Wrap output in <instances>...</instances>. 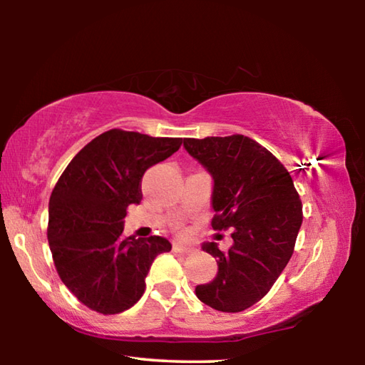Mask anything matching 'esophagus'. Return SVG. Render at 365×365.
<instances>
[{"mask_svg": "<svg viewBox=\"0 0 365 365\" xmlns=\"http://www.w3.org/2000/svg\"><path fill=\"white\" fill-rule=\"evenodd\" d=\"M172 250H174V252H178V255H188V252L191 251L190 248H187V246H183L180 243H174Z\"/></svg>", "mask_w": 365, "mask_h": 365, "instance_id": "esophagus-1", "label": "esophagus"}]
</instances>
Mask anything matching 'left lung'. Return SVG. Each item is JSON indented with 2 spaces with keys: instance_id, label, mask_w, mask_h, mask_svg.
I'll return each mask as SVG.
<instances>
[{
  "instance_id": "1",
  "label": "left lung",
  "mask_w": 365,
  "mask_h": 365,
  "mask_svg": "<svg viewBox=\"0 0 365 365\" xmlns=\"http://www.w3.org/2000/svg\"><path fill=\"white\" fill-rule=\"evenodd\" d=\"M183 146L214 178V230H232L233 245L220 251L212 282L196 287L205 304L242 312L270 292L294 251L302 205L293 178L279 159L245 135L185 138Z\"/></svg>"
}]
</instances>
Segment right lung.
<instances>
[{
    "label": "right lung",
    "instance_id": "add662e5",
    "mask_svg": "<svg viewBox=\"0 0 365 365\" xmlns=\"http://www.w3.org/2000/svg\"><path fill=\"white\" fill-rule=\"evenodd\" d=\"M182 138L113 128L80 150L49 197L48 242L58 275L76 298L104 316L130 309L145 293L163 237L123 238L127 207L140 205L141 178L172 156Z\"/></svg>",
    "mask_w": 365,
    "mask_h": 365
}]
</instances>
